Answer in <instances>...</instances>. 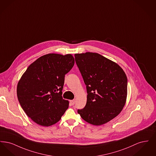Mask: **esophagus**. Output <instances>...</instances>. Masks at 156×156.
I'll use <instances>...</instances> for the list:
<instances>
[{
  "instance_id": "34e87169",
  "label": "esophagus",
  "mask_w": 156,
  "mask_h": 156,
  "mask_svg": "<svg viewBox=\"0 0 156 156\" xmlns=\"http://www.w3.org/2000/svg\"><path fill=\"white\" fill-rule=\"evenodd\" d=\"M70 103L72 104V105H74L75 103V99L71 100V101H70Z\"/></svg>"
}]
</instances>
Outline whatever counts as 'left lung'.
Returning a JSON list of instances; mask_svg holds the SVG:
<instances>
[{
    "instance_id": "8db88e82",
    "label": "left lung",
    "mask_w": 156,
    "mask_h": 156,
    "mask_svg": "<svg viewBox=\"0 0 156 156\" xmlns=\"http://www.w3.org/2000/svg\"><path fill=\"white\" fill-rule=\"evenodd\" d=\"M75 58L88 94L85 108L78 113L91 125L106 123L119 115L126 104V74L117 63L98 53L75 54Z\"/></svg>"
}]
</instances>
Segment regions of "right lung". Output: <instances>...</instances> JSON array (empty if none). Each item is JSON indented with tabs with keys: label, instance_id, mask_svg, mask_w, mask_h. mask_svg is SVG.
<instances>
[{
	"label": "right lung",
	"instance_id": "1",
	"mask_svg": "<svg viewBox=\"0 0 156 156\" xmlns=\"http://www.w3.org/2000/svg\"><path fill=\"white\" fill-rule=\"evenodd\" d=\"M72 54H48L31 64L17 86V95L23 111L42 126L57 123L68 108L62 97L65 75L74 65Z\"/></svg>",
	"mask_w": 156,
	"mask_h": 156
}]
</instances>
